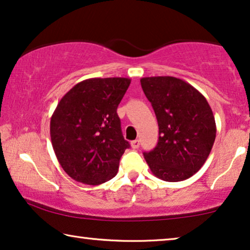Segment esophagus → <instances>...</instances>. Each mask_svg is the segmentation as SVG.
Wrapping results in <instances>:
<instances>
[{
  "label": "esophagus",
  "instance_id": "1",
  "mask_svg": "<svg viewBox=\"0 0 250 250\" xmlns=\"http://www.w3.org/2000/svg\"><path fill=\"white\" fill-rule=\"evenodd\" d=\"M139 145H140V143H139V140H138V139L132 140V142H131V147H132L133 149H137V148H138Z\"/></svg>",
  "mask_w": 250,
  "mask_h": 250
}]
</instances>
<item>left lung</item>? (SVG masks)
Instances as JSON below:
<instances>
[{"label": "left lung", "mask_w": 250, "mask_h": 250, "mask_svg": "<svg viewBox=\"0 0 250 250\" xmlns=\"http://www.w3.org/2000/svg\"><path fill=\"white\" fill-rule=\"evenodd\" d=\"M140 83L159 124V143L144 153L150 171L168 182L190 178L205 163L215 142V119L208 102L175 77H146Z\"/></svg>", "instance_id": "obj_1"}]
</instances>
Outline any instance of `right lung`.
<instances>
[{
    "label": "right lung",
    "mask_w": 250,
    "mask_h": 250,
    "mask_svg": "<svg viewBox=\"0 0 250 250\" xmlns=\"http://www.w3.org/2000/svg\"><path fill=\"white\" fill-rule=\"evenodd\" d=\"M129 78H90L73 86L51 118V140L60 165L73 180L97 186L118 173L129 148L117 108Z\"/></svg>",
    "instance_id": "1"
}]
</instances>
